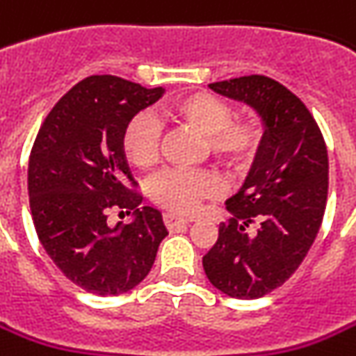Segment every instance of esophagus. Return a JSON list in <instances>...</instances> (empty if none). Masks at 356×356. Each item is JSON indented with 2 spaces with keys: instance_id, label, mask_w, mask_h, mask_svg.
Returning a JSON list of instances; mask_svg holds the SVG:
<instances>
[{
  "instance_id": "obj_1",
  "label": "esophagus",
  "mask_w": 356,
  "mask_h": 356,
  "mask_svg": "<svg viewBox=\"0 0 356 356\" xmlns=\"http://www.w3.org/2000/svg\"><path fill=\"white\" fill-rule=\"evenodd\" d=\"M163 222H165V226H168L169 232H173V229H179V228H185L188 224L187 218H181L177 214H173V212H165L163 214Z\"/></svg>"
}]
</instances>
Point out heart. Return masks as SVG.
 I'll list each match as a JSON object with an SVG mask.
<instances>
[{"label": "heart", "instance_id": "obj_1", "mask_svg": "<svg viewBox=\"0 0 356 356\" xmlns=\"http://www.w3.org/2000/svg\"><path fill=\"white\" fill-rule=\"evenodd\" d=\"M161 122L193 128L202 134V154H209L228 171H243L257 158L265 124L257 115L234 117L228 101L210 93H188L169 101L159 108ZM122 154L138 169H154L159 161L161 127L147 113H140L127 122L120 136ZM218 177L209 169H169L152 181V200L173 214H193L204 200L220 193Z\"/></svg>", "mask_w": 356, "mask_h": 356}]
</instances>
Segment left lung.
<instances>
[{
    "label": "left lung",
    "mask_w": 356,
    "mask_h": 356,
    "mask_svg": "<svg viewBox=\"0 0 356 356\" xmlns=\"http://www.w3.org/2000/svg\"><path fill=\"white\" fill-rule=\"evenodd\" d=\"M220 95L243 101L265 122V140L202 257L209 280L232 298H261L298 269L325 212L327 147L318 122L290 89L267 76L210 83Z\"/></svg>",
    "instance_id": "obj_1"
}]
</instances>
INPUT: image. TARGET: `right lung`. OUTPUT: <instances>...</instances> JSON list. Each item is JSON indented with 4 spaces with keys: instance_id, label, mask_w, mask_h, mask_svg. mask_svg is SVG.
Instances as JSON below:
<instances>
[{
    "instance_id": "1",
    "label": "right lung",
    "mask_w": 356,
    "mask_h": 356,
    "mask_svg": "<svg viewBox=\"0 0 356 356\" xmlns=\"http://www.w3.org/2000/svg\"><path fill=\"white\" fill-rule=\"evenodd\" d=\"M161 93L117 76L86 77L48 113L31 149L36 236L66 279L99 296L138 286L168 236L159 210L138 209L142 195L120 146L128 120ZM111 211L137 218L113 229Z\"/></svg>"
}]
</instances>
